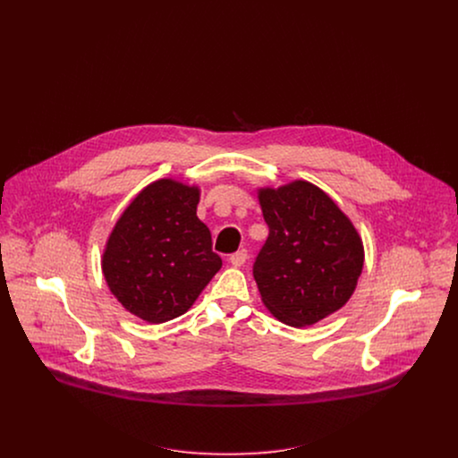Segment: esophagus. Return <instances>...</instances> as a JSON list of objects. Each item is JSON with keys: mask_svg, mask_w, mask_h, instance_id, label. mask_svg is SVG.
Instances as JSON below:
<instances>
[{"mask_svg": "<svg viewBox=\"0 0 458 458\" xmlns=\"http://www.w3.org/2000/svg\"><path fill=\"white\" fill-rule=\"evenodd\" d=\"M247 258H249V254H247V250L245 249H242V250H238V252H234L231 258H229V262L233 264V266H243L245 261H247Z\"/></svg>", "mask_w": 458, "mask_h": 458, "instance_id": "esophagus-1", "label": "esophagus"}]
</instances>
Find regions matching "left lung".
I'll return each mask as SVG.
<instances>
[{"instance_id":"obj_1","label":"left lung","mask_w":458,"mask_h":458,"mask_svg":"<svg viewBox=\"0 0 458 458\" xmlns=\"http://www.w3.org/2000/svg\"><path fill=\"white\" fill-rule=\"evenodd\" d=\"M259 202L269 227L254 262L262 303L289 327H310L354 293L361 238L331 197L309 182L261 189Z\"/></svg>"}]
</instances>
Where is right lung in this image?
<instances>
[{
  "instance_id": "right-lung-1",
  "label": "right lung",
  "mask_w": 458,
  "mask_h": 458,
  "mask_svg": "<svg viewBox=\"0 0 458 458\" xmlns=\"http://www.w3.org/2000/svg\"><path fill=\"white\" fill-rule=\"evenodd\" d=\"M199 189L158 180L116 222L102 271L111 293L139 319L160 325L185 314L222 267L197 218Z\"/></svg>"
}]
</instances>
